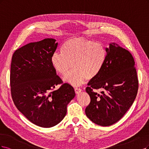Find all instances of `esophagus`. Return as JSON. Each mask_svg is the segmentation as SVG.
<instances>
[{
	"instance_id": "34e87169",
	"label": "esophagus",
	"mask_w": 149,
	"mask_h": 149,
	"mask_svg": "<svg viewBox=\"0 0 149 149\" xmlns=\"http://www.w3.org/2000/svg\"><path fill=\"white\" fill-rule=\"evenodd\" d=\"M74 90H75V92L76 94H78L81 92V89L79 88H75Z\"/></svg>"
}]
</instances>
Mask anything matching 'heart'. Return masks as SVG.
Returning <instances> with one entry per match:
<instances>
[{"label":"heart","instance_id":"obj_1","mask_svg":"<svg viewBox=\"0 0 149 149\" xmlns=\"http://www.w3.org/2000/svg\"><path fill=\"white\" fill-rule=\"evenodd\" d=\"M61 53L51 56V63L57 73L65 75L64 80L79 86L86 79L92 80L100 75L107 59V50L103 44L85 38H75L65 41Z\"/></svg>","mask_w":149,"mask_h":149}]
</instances>
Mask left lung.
Returning a JSON list of instances; mask_svg holds the SVG:
<instances>
[{
  "mask_svg": "<svg viewBox=\"0 0 149 149\" xmlns=\"http://www.w3.org/2000/svg\"><path fill=\"white\" fill-rule=\"evenodd\" d=\"M107 50L102 72L86 88L90 103L85 114L102 126H111L123 117L135 100L139 88L135 62L130 52L115 42L109 44ZM98 89L100 93L96 92Z\"/></svg>",
  "mask_w": 149,
  "mask_h": 149,
  "instance_id": "obj_1",
  "label": "left lung"
}]
</instances>
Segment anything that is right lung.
<instances>
[{"label": "right lung", "mask_w": 149, "mask_h": 149, "mask_svg": "<svg viewBox=\"0 0 149 149\" xmlns=\"http://www.w3.org/2000/svg\"><path fill=\"white\" fill-rule=\"evenodd\" d=\"M52 38L30 42L12 56V98L15 107L30 121L42 127L59 124L75 95L71 85L63 84L51 63L58 43ZM59 89H54L57 84Z\"/></svg>", "instance_id": "obj_1"}]
</instances>
